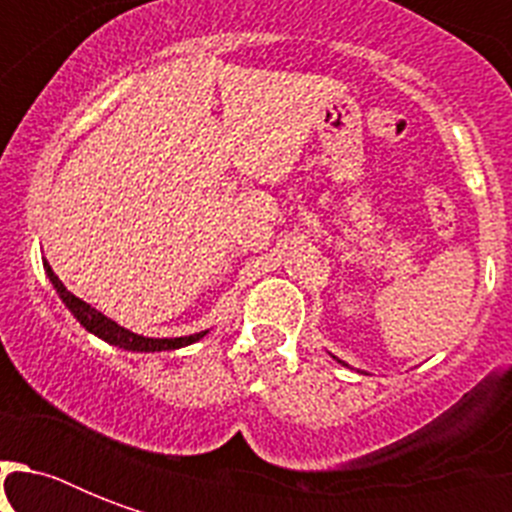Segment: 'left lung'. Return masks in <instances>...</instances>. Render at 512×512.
<instances>
[{
    "label": "left lung",
    "mask_w": 512,
    "mask_h": 512,
    "mask_svg": "<svg viewBox=\"0 0 512 512\" xmlns=\"http://www.w3.org/2000/svg\"><path fill=\"white\" fill-rule=\"evenodd\" d=\"M332 358H335V361H340V358H337V356H332ZM340 364H342V366H348V364H345V361H340Z\"/></svg>",
    "instance_id": "left-lung-1"
}]
</instances>
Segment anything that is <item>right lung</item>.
<instances>
[{"label":"right lung","instance_id":"obj_1","mask_svg":"<svg viewBox=\"0 0 512 512\" xmlns=\"http://www.w3.org/2000/svg\"><path fill=\"white\" fill-rule=\"evenodd\" d=\"M44 273H47V279H50L52 289H55L60 300H63V305L71 311V316H74V319L79 321L90 335L100 337V340L108 342V345H116V348L132 350V353H162V350L185 348V345L201 340V337L209 332V329H204V332H196V335H185V337L138 335V332H132V329H124L122 324H116L114 319H108L106 313H100L98 308H92L90 303H84V300H79L76 295H71V292L63 287V281L55 276V271H52L47 260H44Z\"/></svg>","mask_w":512,"mask_h":512}]
</instances>
